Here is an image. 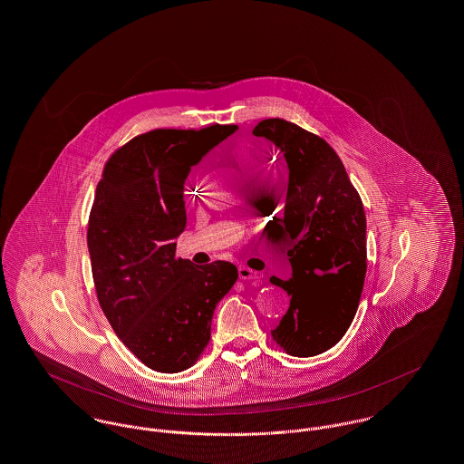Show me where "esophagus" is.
<instances>
[{
  "mask_svg": "<svg viewBox=\"0 0 464 464\" xmlns=\"http://www.w3.org/2000/svg\"><path fill=\"white\" fill-rule=\"evenodd\" d=\"M238 276H240V279H246V281H253V283H259L261 279H263V276L256 272V270H253V268H249V266H240L238 268Z\"/></svg>",
  "mask_w": 464,
  "mask_h": 464,
  "instance_id": "34e87169",
  "label": "esophagus"
}]
</instances>
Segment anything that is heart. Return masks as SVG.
Segmentation results:
<instances>
[{"instance_id":"obj_1","label":"heart","mask_w":464,"mask_h":464,"mask_svg":"<svg viewBox=\"0 0 464 464\" xmlns=\"http://www.w3.org/2000/svg\"><path fill=\"white\" fill-rule=\"evenodd\" d=\"M238 158H240V160H242V161H244V163H246V165H249V167H253V169H256V167H257L256 160H255V158H253V156L249 155V153H247V151H244V150H240V151H238Z\"/></svg>"}]
</instances>
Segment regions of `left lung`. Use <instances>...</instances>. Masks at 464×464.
I'll list each match as a JSON object with an SVG mask.
<instances>
[{
    "instance_id": "1",
    "label": "left lung",
    "mask_w": 464,
    "mask_h": 464,
    "mask_svg": "<svg viewBox=\"0 0 464 464\" xmlns=\"http://www.w3.org/2000/svg\"><path fill=\"white\" fill-rule=\"evenodd\" d=\"M272 142L288 165L281 231L292 240V277L270 283L290 295V308L270 331L295 358L334 347L353 324L366 274V217L360 194L334 150L285 119L253 130Z\"/></svg>"
}]
</instances>
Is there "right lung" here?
<instances>
[{
    "mask_svg": "<svg viewBox=\"0 0 464 464\" xmlns=\"http://www.w3.org/2000/svg\"><path fill=\"white\" fill-rule=\"evenodd\" d=\"M235 131L213 124L139 135L110 156L96 188L87 244L98 301L121 342L156 372L199 360L215 306L238 279L229 261L176 257L187 226L185 179Z\"/></svg>",
    "mask_w": 464,
    "mask_h": 464,
    "instance_id": "right-lung-1",
    "label": "right lung"
}]
</instances>
